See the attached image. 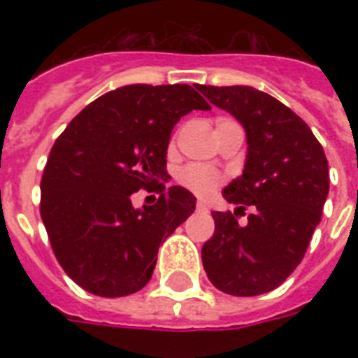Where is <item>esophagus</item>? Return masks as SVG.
Masks as SVG:
<instances>
[{
  "label": "esophagus",
  "mask_w": 358,
  "mask_h": 358,
  "mask_svg": "<svg viewBox=\"0 0 358 358\" xmlns=\"http://www.w3.org/2000/svg\"><path fill=\"white\" fill-rule=\"evenodd\" d=\"M196 210H201V212H202V210H208L206 202H204V201H199V202H196Z\"/></svg>",
  "instance_id": "1"
}]
</instances>
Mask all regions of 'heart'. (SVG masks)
<instances>
[{
	"instance_id": "1",
	"label": "heart",
	"mask_w": 358,
	"mask_h": 358,
	"mask_svg": "<svg viewBox=\"0 0 358 358\" xmlns=\"http://www.w3.org/2000/svg\"><path fill=\"white\" fill-rule=\"evenodd\" d=\"M176 180L182 187H185L195 195H210L223 184V176L215 169L202 165V163H189L178 171Z\"/></svg>"
}]
</instances>
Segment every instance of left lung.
Listing matches in <instances>:
<instances>
[{
  "instance_id": "obj_1",
  "label": "left lung",
  "mask_w": 358,
  "mask_h": 358,
  "mask_svg": "<svg viewBox=\"0 0 358 358\" xmlns=\"http://www.w3.org/2000/svg\"><path fill=\"white\" fill-rule=\"evenodd\" d=\"M247 131L241 178L223 191L234 213L212 212L215 230L202 247L210 282L224 294L271 292L299 266L329 195V163L306 122L252 87H196ZM250 207L247 225L237 219Z\"/></svg>"
}]
</instances>
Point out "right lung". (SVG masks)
Wrapping results in <instances>:
<instances>
[{
    "label": "right lung",
    "instance_id": "1",
    "mask_svg": "<svg viewBox=\"0 0 358 358\" xmlns=\"http://www.w3.org/2000/svg\"><path fill=\"white\" fill-rule=\"evenodd\" d=\"M193 109L212 108L189 85H126L89 103L53 143L41 217L64 273L89 294L145 288L159 245L195 210L189 191L157 182L174 124ZM148 187L157 204L135 210L131 195Z\"/></svg>",
    "mask_w": 358,
    "mask_h": 358
}]
</instances>
